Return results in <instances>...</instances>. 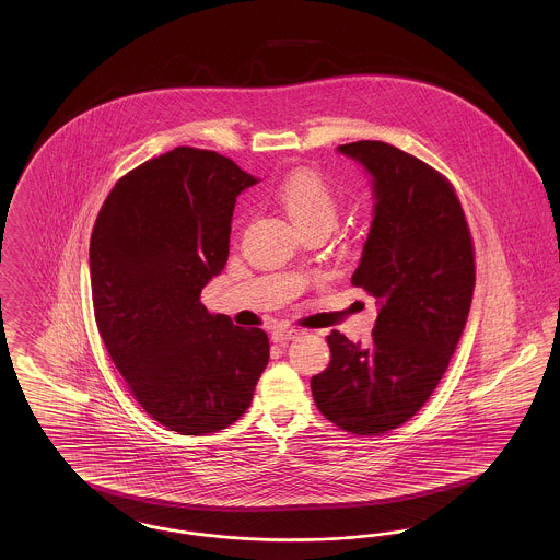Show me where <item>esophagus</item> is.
Listing matches in <instances>:
<instances>
[{
	"mask_svg": "<svg viewBox=\"0 0 560 560\" xmlns=\"http://www.w3.org/2000/svg\"><path fill=\"white\" fill-rule=\"evenodd\" d=\"M298 334H300V331L293 329V327H275L272 334H270V340L277 342V345H285V342L293 340Z\"/></svg>",
	"mask_w": 560,
	"mask_h": 560,
	"instance_id": "esophagus-1",
	"label": "esophagus"
}]
</instances>
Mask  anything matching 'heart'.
Instances as JSON below:
<instances>
[{
	"label": "heart",
	"instance_id": "heart-1",
	"mask_svg": "<svg viewBox=\"0 0 560 560\" xmlns=\"http://www.w3.org/2000/svg\"><path fill=\"white\" fill-rule=\"evenodd\" d=\"M277 197L298 231L308 226H327L331 231L340 213L336 192L323 176L311 170L290 174L279 185Z\"/></svg>",
	"mask_w": 560,
	"mask_h": 560
}]
</instances>
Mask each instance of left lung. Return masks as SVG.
I'll return each instance as SVG.
<instances>
[{
    "instance_id": "1",
    "label": "left lung",
    "mask_w": 560,
    "mask_h": 560,
    "mask_svg": "<svg viewBox=\"0 0 560 560\" xmlns=\"http://www.w3.org/2000/svg\"><path fill=\"white\" fill-rule=\"evenodd\" d=\"M338 151L373 180V220L352 285L380 304L368 347L331 331V361L313 375L320 413L352 434L405 424L430 399L462 338L475 292V247L452 183L393 144Z\"/></svg>"
}]
</instances>
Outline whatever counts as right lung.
I'll return each instance as SVG.
<instances>
[{"mask_svg": "<svg viewBox=\"0 0 560 560\" xmlns=\"http://www.w3.org/2000/svg\"><path fill=\"white\" fill-rule=\"evenodd\" d=\"M256 183L215 151L176 147L128 172L92 231L101 338L133 399L180 434L237 422L267 368V334L199 300L229 260L237 195Z\"/></svg>", "mask_w": 560, "mask_h": 560, "instance_id": "add662e5", "label": "right lung"}]
</instances>
